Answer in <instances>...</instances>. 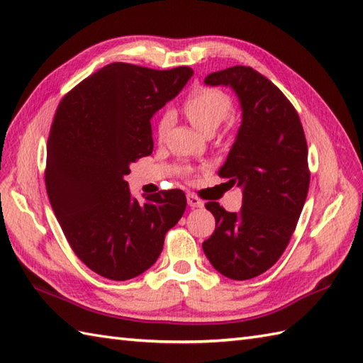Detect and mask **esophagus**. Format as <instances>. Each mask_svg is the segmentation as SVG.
<instances>
[{
    "label": "esophagus",
    "instance_id": "obj_1",
    "mask_svg": "<svg viewBox=\"0 0 363 363\" xmlns=\"http://www.w3.org/2000/svg\"><path fill=\"white\" fill-rule=\"evenodd\" d=\"M187 203L190 207H203L204 206V203L196 195H190V194L187 195Z\"/></svg>",
    "mask_w": 363,
    "mask_h": 363
}]
</instances>
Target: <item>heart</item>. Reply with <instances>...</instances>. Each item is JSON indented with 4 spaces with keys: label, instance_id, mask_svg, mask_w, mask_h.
Segmentation results:
<instances>
[{
    "label": "heart",
    "instance_id": "b5f03b06",
    "mask_svg": "<svg viewBox=\"0 0 363 363\" xmlns=\"http://www.w3.org/2000/svg\"><path fill=\"white\" fill-rule=\"evenodd\" d=\"M184 111H186L189 120L204 133L212 135L223 123H226L234 117L235 103L234 98L226 91L215 87H199L184 101ZM172 112L162 115L157 125V133L162 135L172 125Z\"/></svg>",
    "mask_w": 363,
    "mask_h": 363
}]
</instances>
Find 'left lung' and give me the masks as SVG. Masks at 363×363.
Returning <instances> with one entry per match:
<instances>
[{
	"instance_id": "left-lung-1",
	"label": "left lung",
	"mask_w": 363,
	"mask_h": 363,
	"mask_svg": "<svg viewBox=\"0 0 363 363\" xmlns=\"http://www.w3.org/2000/svg\"><path fill=\"white\" fill-rule=\"evenodd\" d=\"M204 82L240 99L242 125L218 174L243 189V206L235 213L206 204L215 230L203 250L218 273L246 281L272 268L295 233L311 184L307 142L295 107L254 68L235 65Z\"/></svg>"
}]
</instances>
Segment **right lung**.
Returning <instances> with one entry per match:
<instances>
[{"label": "right lung", "instance_id": "right-lung-1", "mask_svg": "<svg viewBox=\"0 0 363 363\" xmlns=\"http://www.w3.org/2000/svg\"><path fill=\"white\" fill-rule=\"evenodd\" d=\"M194 70H152L125 62L99 68L59 103L46 146L45 184L64 234L91 272L128 281L160 256L187 198L160 190L138 203L125 176L152 152L151 117Z\"/></svg>", "mask_w": 363, "mask_h": 363}]
</instances>
